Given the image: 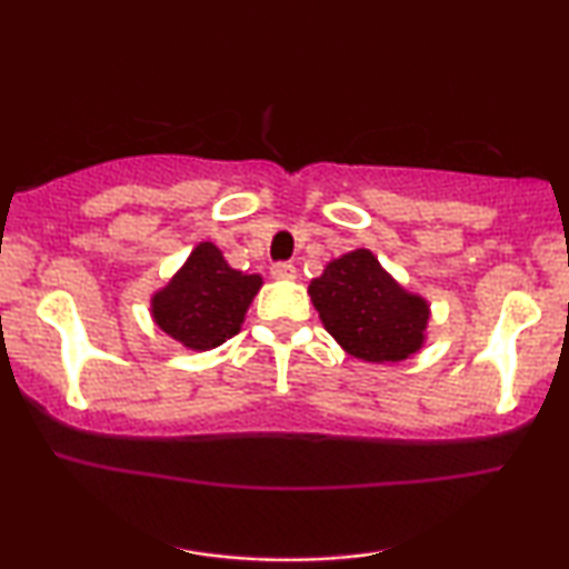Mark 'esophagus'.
I'll list each match as a JSON object with an SVG mask.
<instances>
[{
	"mask_svg": "<svg viewBox=\"0 0 569 569\" xmlns=\"http://www.w3.org/2000/svg\"><path fill=\"white\" fill-rule=\"evenodd\" d=\"M271 277H274V279H295V277H298V269H295L292 261H277V263H271Z\"/></svg>",
	"mask_w": 569,
	"mask_h": 569,
	"instance_id": "obj_1",
	"label": "esophagus"
}]
</instances>
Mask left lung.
Masks as SVG:
<instances>
[{"mask_svg": "<svg viewBox=\"0 0 569 569\" xmlns=\"http://www.w3.org/2000/svg\"><path fill=\"white\" fill-rule=\"evenodd\" d=\"M308 292L326 331L365 362H401L422 347L430 308L365 248L333 259Z\"/></svg>", "mask_w": 569, "mask_h": 569, "instance_id": "8db88e82", "label": "left lung"}]
</instances>
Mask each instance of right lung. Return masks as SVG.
<instances>
[{"label": "right lung", "mask_w": 569, "mask_h": 569, "mask_svg": "<svg viewBox=\"0 0 569 569\" xmlns=\"http://www.w3.org/2000/svg\"><path fill=\"white\" fill-rule=\"evenodd\" d=\"M259 287V274L232 269L214 243H199L168 287L154 292L152 318L168 337L204 352L236 337Z\"/></svg>", "instance_id": "right-lung-1"}]
</instances>
